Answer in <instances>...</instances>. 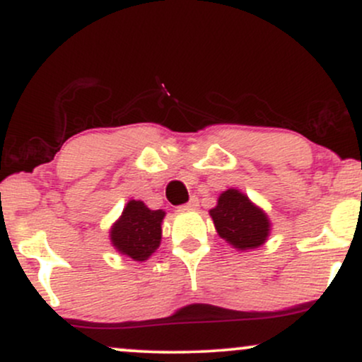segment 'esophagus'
<instances>
[{"label":"esophagus","mask_w":362,"mask_h":362,"mask_svg":"<svg viewBox=\"0 0 362 362\" xmlns=\"http://www.w3.org/2000/svg\"><path fill=\"white\" fill-rule=\"evenodd\" d=\"M197 207H199L197 197H192L189 202H187V204L180 206V209H182V211H195V209H197Z\"/></svg>","instance_id":"1"}]
</instances>
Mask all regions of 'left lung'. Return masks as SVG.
<instances>
[{
  "label": "left lung",
  "mask_w": 362,
  "mask_h": 362,
  "mask_svg": "<svg viewBox=\"0 0 362 362\" xmlns=\"http://www.w3.org/2000/svg\"><path fill=\"white\" fill-rule=\"evenodd\" d=\"M209 216L218 235L238 252L262 247L272 230L267 213L238 189L219 194L218 204L209 211Z\"/></svg>",
  "instance_id": "1"
}]
</instances>
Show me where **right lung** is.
Masks as SVG:
<instances>
[{"mask_svg":"<svg viewBox=\"0 0 362 362\" xmlns=\"http://www.w3.org/2000/svg\"><path fill=\"white\" fill-rule=\"evenodd\" d=\"M165 214L163 209L153 211L143 201L131 199L109 231L112 247L136 262L148 260L161 243Z\"/></svg>","mask_w":362,"mask_h":362,"instance_id":"obj_1","label":"right lung"}]
</instances>
